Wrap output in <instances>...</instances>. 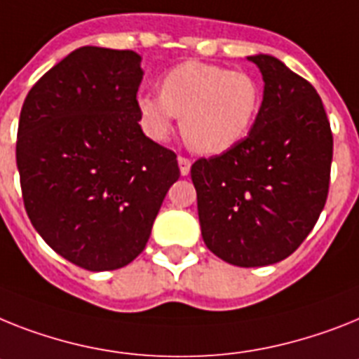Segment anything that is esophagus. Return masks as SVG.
I'll return each instance as SVG.
<instances>
[{
    "instance_id": "34e87169",
    "label": "esophagus",
    "mask_w": 359,
    "mask_h": 359,
    "mask_svg": "<svg viewBox=\"0 0 359 359\" xmlns=\"http://www.w3.org/2000/svg\"><path fill=\"white\" fill-rule=\"evenodd\" d=\"M177 163H180V170H182V176H187V174L191 172V159L185 158V156H180L177 158Z\"/></svg>"
}]
</instances>
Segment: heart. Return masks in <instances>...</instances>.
<instances>
[{
	"label": "heart",
	"mask_w": 359,
	"mask_h": 359,
	"mask_svg": "<svg viewBox=\"0 0 359 359\" xmlns=\"http://www.w3.org/2000/svg\"><path fill=\"white\" fill-rule=\"evenodd\" d=\"M260 102L259 82L244 71L185 62L163 76L159 93L139 95L137 109L154 139H167L174 117H182L185 143L194 152L216 156L248 135Z\"/></svg>",
	"instance_id": "b5f03b06"
}]
</instances>
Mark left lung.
<instances>
[{
    "label": "left lung",
    "instance_id": "left-lung-1",
    "mask_svg": "<svg viewBox=\"0 0 359 359\" xmlns=\"http://www.w3.org/2000/svg\"><path fill=\"white\" fill-rule=\"evenodd\" d=\"M250 60L264 79L250 135L191 167L203 242L240 268L280 262L303 244L327 203L334 148L316 88L273 56Z\"/></svg>",
    "mask_w": 359,
    "mask_h": 359
}]
</instances>
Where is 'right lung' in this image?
I'll list each match as a JSON object with an SVG mask.
<instances>
[{"instance_id":"right-lung-1","label":"right lung","mask_w":359,"mask_h":359,"mask_svg":"<svg viewBox=\"0 0 359 359\" xmlns=\"http://www.w3.org/2000/svg\"><path fill=\"white\" fill-rule=\"evenodd\" d=\"M137 53L80 47L32 86L16 165L27 216L79 268L111 271L144 250L176 154L141 130Z\"/></svg>"}]
</instances>
